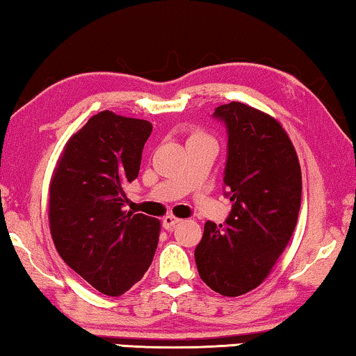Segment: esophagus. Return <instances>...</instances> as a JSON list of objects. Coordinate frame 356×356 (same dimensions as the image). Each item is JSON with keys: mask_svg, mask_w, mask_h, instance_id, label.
I'll use <instances>...</instances> for the list:
<instances>
[{"mask_svg": "<svg viewBox=\"0 0 356 356\" xmlns=\"http://www.w3.org/2000/svg\"><path fill=\"white\" fill-rule=\"evenodd\" d=\"M178 222H179V218L173 217V216H167V217H163L162 225H163L165 230H172V228H173L175 225H177Z\"/></svg>", "mask_w": 356, "mask_h": 356, "instance_id": "34e87169", "label": "esophagus"}]
</instances>
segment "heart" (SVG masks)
Returning a JSON list of instances; mask_svg holds the SVG:
<instances>
[{
	"mask_svg": "<svg viewBox=\"0 0 356 356\" xmlns=\"http://www.w3.org/2000/svg\"><path fill=\"white\" fill-rule=\"evenodd\" d=\"M193 138H202V136L201 134H196V136H193Z\"/></svg>",
	"mask_w": 356,
	"mask_h": 356,
	"instance_id": "1",
	"label": "heart"
}]
</instances>
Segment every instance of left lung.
Segmentation results:
<instances>
[{"label": "left lung", "instance_id": "left-lung-1", "mask_svg": "<svg viewBox=\"0 0 356 356\" xmlns=\"http://www.w3.org/2000/svg\"><path fill=\"white\" fill-rule=\"evenodd\" d=\"M227 129L225 225L206 222L194 251L202 282L223 296L256 289L289 245L301 206V168L293 144L269 115L240 102L217 106Z\"/></svg>", "mask_w": 356, "mask_h": 356}]
</instances>
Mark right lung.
<instances>
[{"instance_id": "add662e5", "label": "right lung", "mask_w": 356, "mask_h": 356, "mask_svg": "<svg viewBox=\"0 0 356 356\" xmlns=\"http://www.w3.org/2000/svg\"><path fill=\"white\" fill-rule=\"evenodd\" d=\"M152 124L105 110L67 140L50 183V230L61 259L100 293L120 296L154 259L160 222L124 212Z\"/></svg>"}]
</instances>
